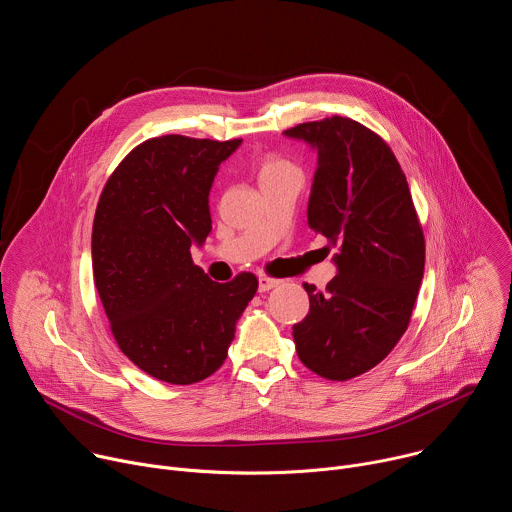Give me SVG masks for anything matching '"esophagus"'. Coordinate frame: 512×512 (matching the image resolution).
Listing matches in <instances>:
<instances>
[{
	"mask_svg": "<svg viewBox=\"0 0 512 512\" xmlns=\"http://www.w3.org/2000/svg\"><path fill=\"white\" fill-rule=\"evenodd\" d=\"M277 285H279L277 279L267 277V275H259V291H261V294H265V291H269V289H273Z\"/></svg>",
	"mask_w": 512,
	"mask_h": 512,
	"instance_id": "esophagus-1",
	"label": "esophagus"
}]
</instances>
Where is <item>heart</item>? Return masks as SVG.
Wrapping results in <instances>:
<instances>
[{
  "instance_id": "b5f03b06",
  "label": "heart",
  "mask_w": 512,
  "mask_h": 512,
  "mask_svg": "<svg viewBox=\"0 0 512 512\" xmlns=\"http://www.w3.org/2000/svg\"><path fill=\"white\" fill-rule=\"evenodd\" d=\"M289 170H296V166L291 164L289 160L281 158V156H275V154H269V156H263L259 166H257V174H259V182H265L269 178H275V176H281Z\"/></svg>"
}]
</instances>
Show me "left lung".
I'll return each mask as SVG.
<instances>
[{
	"mask_svg": "<svg viewBox=\"0 0 512 512\" xmlns=\"http://www.w3.org/2000/svg\"><path fill=\"white\" fill-rule=\"evenodd\" d=\"M318 150L308 225L338 247L324 291L304 283L310 314L294 326L300 360L348 381L371 371L405 334L425 267V239L407 178L383 137L348 117L283 131Z\"/></svg>",
	"mask_w": 512,
	"mask_h": 512,
	"instance_id": "obj_1",
	"label": "left lung"
}]
</instances>
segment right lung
Masks as SVG:
<instances>
[{
  "instance_id": "add662e5",
  "label": "right lung",
  "mask_w": 512,
  "mask_h": 512,
  "mask_svg": "<svg viewBox=\"0 0 512 512\" xmlns=\"http://www.w3.org/2000/svg\"><path fill=\"white\" fill-rule=\"evenodd\" d=\"M241 139L152 137L109 176L93 221V277L121 352L154 379L192 385L221 369L257 291L253 273L216 283L190 247L212 229L208 194Z\"/></svg>"
}]
</instances>
